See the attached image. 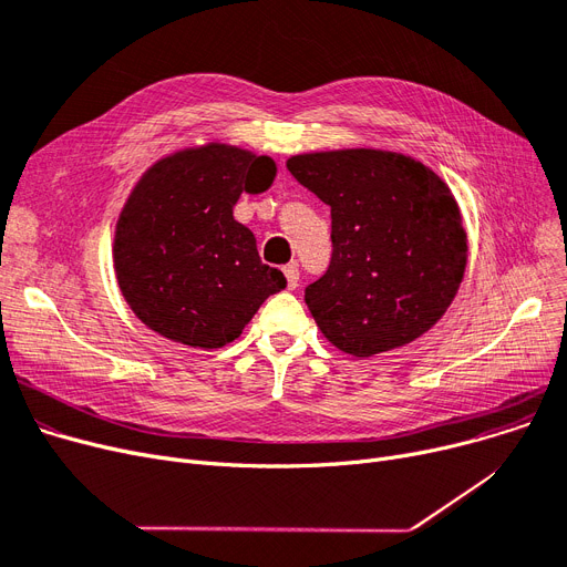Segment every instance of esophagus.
Segmentation results:
<instances>
[{
    "mask_svg": "<svg viewBox=\"0 0 567 567\" xmlns=\"http://www.w3.org/2000/svg\"><path fill=\"white\" fill-rule=\"evenodd\" d=\"M282 271H285L287 287H289V289H296V287H299V266H296V264H287V266L282 268Z\"/></svg>",
    "mask_w": 567,
    "mask_h": 567,
    "instance_id": "esophagus-1",
    "label": "esophagus"
}]
</instances>
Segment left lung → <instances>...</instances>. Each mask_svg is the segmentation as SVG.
<instances>
[{
    "mask_svg": "<svg viewBox=\"0 0 567 567\" xmlns=\"http://www.w3.org/2000/svg\"><path fill=\"white\" fill-rule=\"evenodd\" d=\"M287 169L331 206L329 271L306 287L326 340L365 359L430 331L466 268L451 188L423 163L381 148L291 156Z\"/></svg>",
    "mask_w": 567,
    "mask_h": 567,
    "instance_id": "obj_1",
    "label": "left lung"
}]
</instances>
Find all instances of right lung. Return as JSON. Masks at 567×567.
Listing matches in <instances>:
<instances>
[{"label": "right lung", "mask_w": 567, "mask_h": 567, "mask_svg": "<svg viewBox=\"0 0 567 567\" xmlns=\"http://www.w3.org/2000/svg\"><path fill=\"white\" fill-rule=\"evenodd\" d=\"M276 163L206 144L172 154L133 188L114 234V271L131 310L167 340L218 349L287 287L234 220L241 193H264Z\"/></svg>", "instance_id": "add662e5"}]
</instances>
